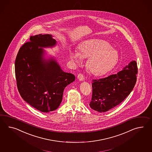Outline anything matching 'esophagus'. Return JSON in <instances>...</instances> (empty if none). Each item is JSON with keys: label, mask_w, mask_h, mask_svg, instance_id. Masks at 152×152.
I'll list each match as a JSON object with an SVG mask.
<instances>
[{"label": "esophagus", "mask_w": 152, "mask_h": 152, "mask_svg": "<svg viewBox=\"0 0 152 152\" xmlns=\"http://www.w3.org/2000/svg\"><path fill=\"white\" fill-rule=\"evenodd\" d=\"M77 78L78 79L81 81H84V80H85V76L83 75L82 74H79L78 75Z\"/></svg>", "instance_id": "1"}]
</instances>
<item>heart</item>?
<instances>
[{
	"label": "heart",
	"mask_w": 152,
	"mask_h": 152,
	"mask_svg": "<svg viewBox=\"0 0 152 152\" xmlns=\"http://www.w3.org/2000/svg\"><path fill=\"white\" fill-rule=\"evenodd\" d=\"M88 57L87 67L89 71L93 74L100 75L115 65L118 55L108 42L100 39L85 41L80 45L78 52L71 53V60L78 64L81 62V58Z\"/></svg>",
	"instance_id": "1"
}]
</instances>
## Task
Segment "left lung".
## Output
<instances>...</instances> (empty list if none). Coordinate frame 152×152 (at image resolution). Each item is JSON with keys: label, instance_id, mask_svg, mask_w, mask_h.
<instances>
[{"label": "left lung", "instance_id": "8db88e82", "mask_svg": "<svg viewBox=\"0 0 152 152\" xmlns=\"http://www.w3.org/2000/svg\"><path fill=\"white\" fill-rule=\"evenodd\" d=\"M137 63L132 61L116 74L93 80L90 107L102 113L121 103L134 88L137 81Z\"/></svg>", "mask_w": 152, "mask_h": 152}]
</instances>
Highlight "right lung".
<instances>
[{"label": "right lung", "mask_w": 152, "mask_h": 152, "mask_svg": "<svg viewBox=\"0 0 152 152\" xmlns=\"http://www.w3.org/2000/svg\"><path fill=\"white\" fill-rule=\"evenodd\" d=\"M50 34L30 37L19 49L15 63L18 89L23 99L39 111L56 110L63 99L65 88L75 79L74 75L64 72L53 59L44 60L39 47L55 45Z\"/></svg>", "instance_id": "obj_1"}]
</instances>
